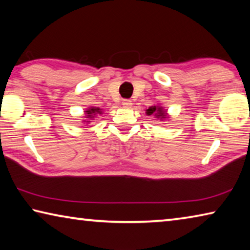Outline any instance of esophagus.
Instances as JSON below:
<instances>
[{
  "label": "esophagus",
  "instance_id": "obj_1",
  "mask_svg": "<svg viewBox=\"0 0 250 250\" xmlns=\"http://www.w3.org/2000/svg\"><path fill=\"white\" fill-rule=\"evenodd\" d=\"M122 104H124L125 108H130L131 105H132V101H131L130 99H125V100H122Z\"/></svg>",
  "mask_w": 250,
  "mask_h": 250
}]
</instances>
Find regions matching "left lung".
Wrapping results in <instances>:
<instances>
[{
  "instance_id": "left-lung-1",
  "label": "left lung",
  "mask_w": 250,
  "mask_h": 250,
  "mask_svg": "<svg viewBox=\"0 0 250 250\" xmlns=\"http://www.w3.org/2000/svg\"><path fill=\"white\" fill-rule=\"evenodd\" d=\"M146 115H154L156 116V118H161V120L166 119L167 115L166 111L162 109V107H158V105H153V107H150L149 109L146 110Z\"/></svg>"
}]
</instances>
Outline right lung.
<instances>
[{
    "label": "right lung",
    "instance_id": "right-lung-1",
    "mask_svg": "<svg viewBox=\"0 0 250 250\" xmlns=\"http://www.w3.org/2000/svg\"><path fill=\"white\" fill-rule=\"evenodd\" d=\"M87 113V117L86 118H88V119H94V116H96L97 113H101V110L99 109V108H96V107H91V108H89L87 110V111H84ZM83 122H89V121H83Z\"/></svg>",
    "mask_w": 250,
    "mask_h": 250
}]
</instances>
